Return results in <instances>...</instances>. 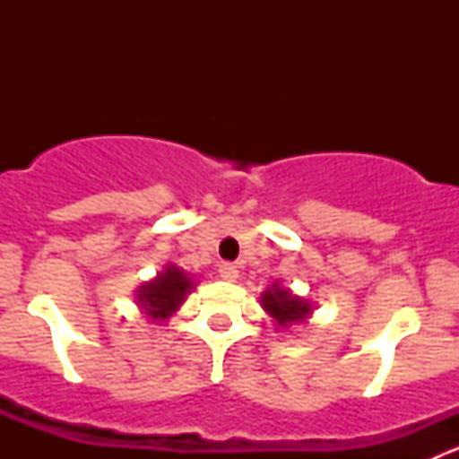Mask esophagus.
Segmentation results:
<instances>
[{"label":"esophagus","mask_w":459,"mask_h":459,"mask_svg":"<svg viewBox=\"0 0 459 459\" xmlns=\"http://www.w3.org/2000/svg\"><path fill=\"white\" fill-rule=\"evenodd\" d=\"M238 275H239L238 266H233V264H229V262L220 264V277H221V280L235 281V280H238Z\"/></svg>","instance_id":"obj_1"}]
</instances>
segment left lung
Returning <instances> with one entry per match:
<instances>
[{"instance_id": "obj_1", "label": "left lung", "mask_w": 459, "mask_h": 459, "mask_svg": "<svg viewBox=\"0 0 459 459\" xmlns=\"http://www.w3.org/2000/svg\"><path fill=\"white\" fill-rule=\"evenodd\" d=\"M262 308L273 317L277 328H290L304 324L313 316V304L308 299L299 298L293 290L281 286V281H273L259 298Z\"/></svg>"}]
</instances>
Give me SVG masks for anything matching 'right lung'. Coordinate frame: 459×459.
I'll list each match as a JSON object with an SVG mask.
<instances>
[{"label":"right lung","mask_w":459,"mask_h":459,"mask_svg":"<svg viewBox=\"0 0 459 459\" xmlns=\"http://www.w3.org/2000/svg\"><path fill=\"white\" fill-rule=\"evenodd\" d=\"M193 289H195L193 277L184 268H179L178 264L169 262L164 271L157 273L152 280L143 281L140 289L135 290V304L140 307L143 317L161 324L186 302L188 293Z\"/></svg>","instance_id":"add662e5"}]
</instances>
